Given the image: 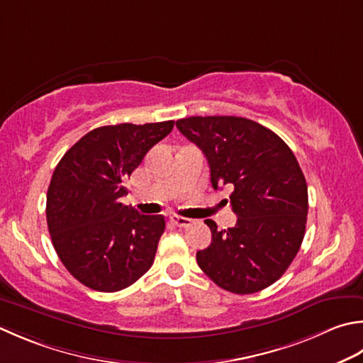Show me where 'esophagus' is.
Masks as SVG:
<instances>
[{
  "mask_svg": "<svg viewBox=\"0 0 363 363\" xmlns=\"http://www.w3.org/2000/svg\"><path fill=\"white\" fill-rule=\"evenodd\" d=\"M169 220H172V222H173L176 226H179V228H189V226L194 225V220H191V218H186V217L173 216Z\"/></svg>",
  "mask_w": 363,
  "mask_h": 363,
  "instance_id": "esophagus-1",
  "label": "esophagus"
}]
</instances>
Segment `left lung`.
Instances as JSON below:
<instances>
[{
    "label": "left lung",
    "mask_w": 363,
    "mask_h": 363,
    "mask_svg": "<svg viewBox=\"0 0 363 363\" xmlns=\"http://www.w3.org/2000/svg\"><path fill=\"white\" fill-rule=\"evenodd\" d=\"M201 149L216 190L233 189V228L206 220L212 242L196 252L209 279L230 293L253 294L271 286L299 252L308 214V191L296 155L279 135L252 119L191 116L176 121Z\"/></svg>",
    "instance_id": "8db88e82"
}]
</instances>
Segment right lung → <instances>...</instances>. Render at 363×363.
<instances>
[{
  "label": "right lung",
  "instance_id": "1",
  "mask_svg": "<svg viewBox=\"0 0 363 363\" xmlns=\"http://www.w3.org/2000/svg\"><path fill=\"white\" fill-rule=\"evenodd\" d=\"M174 121L104 125L62 155L47 191V225L64 267L91 289L115 293L152 266L163 216L124 206L125 179Z\"/></svg>",
  "mask_w": 363,
  "mask_h": 363
}]
</instances>
